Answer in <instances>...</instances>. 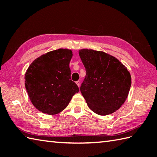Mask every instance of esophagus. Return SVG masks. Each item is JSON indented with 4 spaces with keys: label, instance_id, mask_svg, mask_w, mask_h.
Instances as JSON below:
<instances>
[{
    "label": "esophagus",
    "instance_id": "esophagus-1",
    "mask_svg": "<svg viewBox=\"0 0 157 157\" xmlns=\"http://www.w3.org/2000/svg\"><path fill=\"white\" fill-rule=\"evenodd\" d=\"M75 83H76V84L78 85V86H79H79H80V82H79V81H77Z\"/></svg>",
    "mask_w": 157,
    "mask_h": 157
}]
</instances>
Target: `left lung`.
<instances>
[{
  "label": "left lung",
  "instance_id": "obj_1",
  "mask_svg": "<svg viewBox=\"0 0 157 157\" xmlns=\"http://www.w3.org/2000/svg\"><path fill=\"white\" fill-rule=\"evenodd\" d=\"M79 55L86 71L80 91L88 107L99 115L115 112L128 98L129 72L117 59L102 51L82 49Z\"/></svg>",
  "mask_w": 157,
  "mask_h": 157
}]
</instances>
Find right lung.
Here are the masks:
<instances>
[{
	"instance_id": "1",
	"label": "right lung",
	"mask_w": 157,
	"mask_h": 157,
	"mask_svg": "<svg viewBox=\"0 0 157 157\" xmlns=\"http://www.w3.org/2000/svg\"><path fill=\"white\" fill-rule=\"evenodd\" d=\"M72 51L59 48L35 59L25 74L29 99L38 111L55 115L64 110L78 86L71 79L69 62Z\"/></svg>"
}]
</instances>
